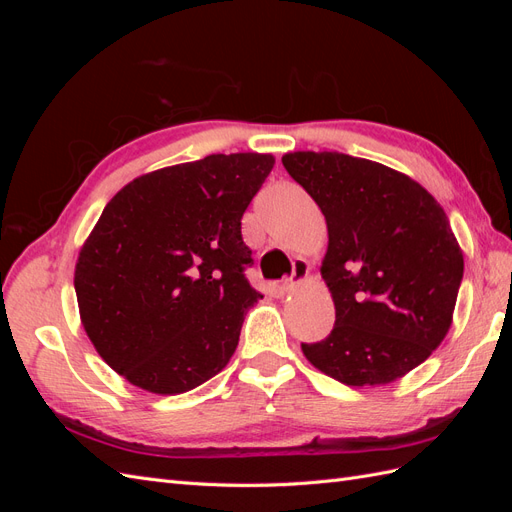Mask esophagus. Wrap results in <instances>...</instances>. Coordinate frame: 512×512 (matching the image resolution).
I'll return each mask as SVG.
<instances>
[{
  "label": "esophagus",
  "instance_id": "esophagus-1",
  "mask_svg": "<svg viewBox=\"0 0 512 512\" xmlns=\"http://www.w3.org/2000/svg\"><path fill=\"white\" fill-rule=\"evenodd\" d=\"M307 273H309L307 262H305V260H294L292 275L288 277V280L282 282V288H284V290H292L294 286H299V284L305 280V277H307Z\"/></svg>",
  "mask_w": 512,
  "mask_h": 512
}]
</instances>
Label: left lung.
I'll use <instances>...</instances> for the list:
<instances>
[{
  "mask_svg": "<svg viewBox=\"0 0 512 512\" xmlns=\"http://www.w3.org/2000/svg\"><path fill=\"white\" fill-rule=\"evenodd\" d=\"M282 164L329 228L320 271L335 327L301 344L307 361L348 386L406 376L451 329L463 280L444 209L410 177L346 153L294 151Z\"/></svg>",
  "mask_w": 512,
  "mask_h": 512,
  "instance_id": "1",
  "label": "left lung"
}]
</instances>
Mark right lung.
Listing matches in <instances>:
<instances>
[{"label": "right lung", "mask_w": 512, "mask_h": 512, "mask_svg": "<svg viewBox=\"0 0 512 512\" xmlns=\"http://www.w3.org/2000/svg\"><path fill=\"white\" fill-rule=\"evenodd\" d=\"M265 153H215L130 181L79 254L83 327L119 376L177 395L226 367L262 294L241 218L269 177Z\"/></svg>", "instance_id": "right-lung-1"}]
</instances>
